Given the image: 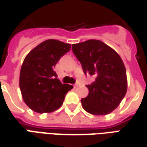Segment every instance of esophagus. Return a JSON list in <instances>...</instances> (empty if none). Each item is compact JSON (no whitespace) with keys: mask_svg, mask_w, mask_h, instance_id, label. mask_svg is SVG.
<instances>
[{"mask_svg":"<svg viewBox=\"0 0 147 147\" xmlns=\"http://www.w3.org/2000/svg\"><path fill=\"white\" fill-rule=\"evenodd\" d=\"M79 86V83H76V84L74 85V88H77Z\"/></svg>","mask_w":147,"mask_h":147,"instance_id":"esophagus-1","label":"esophagus"}]
</instances>
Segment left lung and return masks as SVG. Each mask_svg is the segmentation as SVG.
I'll return each instance as SVG.
<instances>
[{"instance_id": "obj_1", "label": "left lung", "mask_w": 147, "mask_h": 147, "mask_svg": "<svg viewBox=\"0 0 147 147\" xmlns=\"http://www.w3.org/2000/svg\"><path fill=\"white\" fill-rule=\"evenodd\" d=\"M72 52L85 75L95 77L86 87L88 95L81 99L84 109L91 115H104L119 105L127 93L126 68L119 55L97 40L72 45Z\"/></svg>"}]
</instances>
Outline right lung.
<instances>
[{
  "label": "right lung",
  "instance_id": "right-lung-1",
  "mask_svg": "<svg viewBox=\"0 0 147 147\" xmlns=\"http://www.w3.org/2000/svg\"><path fill=\"white\" fill-rule=\"evenodd\" d=\"M71 45L47 40L28 54L20 72V89L26 105L36 112L50 113L63 104L72 85L62 84L54 71L57 62Z\"/></svg>",
  "mask_w": 147,
  "mask_h": 147
}]
</instances>
